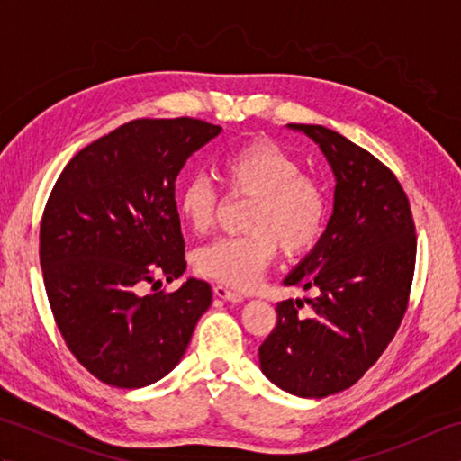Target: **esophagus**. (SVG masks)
Wrapping results in <instances>:
<instances>
[{
  "mask_svg": "<svg viewBox=\"0 0 461 461\" xmlns=\"http://www.w3.org/2000/svg\"><path fill=\"white\" fill-rule=\"evenodd\" d=\"M213 293H215V297H220L223 301H231V303H241L243 301L241 293L231 291V289H228L225 285H215Z\"/></svg>",
  "mask_w": 461,
  "mask_h": 461,
  "instance_id": "esophagus-1",
  "label": "esophagus"
}]
</instances>
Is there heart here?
I'll list each match as a JSON object with an SVG mask.
<instances>
[{"label":"heart","instance_id":"obj_1","mask_svg":"<svg viewBox=\"0 0 461 461\" xmlns=\"http://www.w3.org/2000/svg\"><path fill=\"white\" fill-rule=\"evenodd\" d=\"M220 172L230 194L253 198L241 236H223L194 253V269L202 277L228 287L249 289L276 259L309 251L325 230L329 195L315 176L267 139H256L221 156ZM220 194L208 176L192 174L178 190V213L194 231L210 230Z\"/></svg>","mask_w":461,"mask_h":461}]
</instances>
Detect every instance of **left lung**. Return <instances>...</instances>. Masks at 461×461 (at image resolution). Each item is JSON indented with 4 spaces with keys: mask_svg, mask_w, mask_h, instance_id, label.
I'll list each match as a JSON object with an SVG mask.
<instances>
[{
    "mask_svg": "<svg viewBox=\"0 0 461 461\" xmlns=\"http://www.w3.org/2000/svg\"><path fill=\"white\" fill-rule=\"evenodd\" d=\"M307 134L335 174V203L317 246L285 277L315 291L311 317L301 301L277 303V325L259 347L273 384L301 398H325L355 384L394 339L416 266L410 202L384 164L321 124H287Z\"/></svg>",
    "mask_w": 461,
    "mask_h": 461,
    "instance_id": "obj_1",
    "label": "left lung"
}]
</instances>
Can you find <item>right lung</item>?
Returning a JSON list of instances; mask_svg holds the SVG:
<instances>
[{
    "label": "right lung",
    "instance_id": "right-lung-1",
    "mask_svg": "<svg viewBox=\"0 0 461 461\" xmlns=\"http://www.w3.org/2000/svg\"><path fill=\"white\" fill-rule=\"evenodd\" d=\"M221 132L200 119H139L85 146L55 182L41 231L45 291L75 358L101 382L142 388L182 360L212 287L185 271L174 190L185 160Z\"/></svg>",
    "mask_w": 461,
    "mask_h": 461
}]
</instances>
